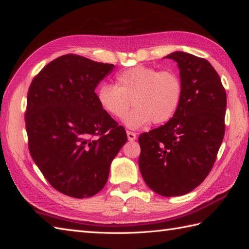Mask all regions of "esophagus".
I'll return each instance as SVG.
<instances>
[{"label":"esophagus","instance_id":"esophagus-1","mask_svg":"<svg viewBox=\"0 0 249 249\" xmlns=\"http://www.w3.org/2000/svg\"><path fill=\"white\" fill-rule=\"evenodd\" d=\"M126 134H127V138H128L129 141H134L136 139V134L133 133V131L127 130V133H126Z\"/></svg>","mask_w":249,"mask_h":249}]
</instances>
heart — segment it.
I'll list each match as a JSON object with an SVG mask.
<instances>
[{
  "label": "heart",
  "instance_id": "obj_1",
  "mask_svg": "<svg viewBox=\"0 0 249 249\" xmlns=\"http://www.w3.org/2000/svg\"><path fill=\"white\" fill-rule=\"evenodd\" d=\"M97 98L102 110L115 119L123 118L133 104L135 109L124 119L129 128L142 127L151 121L160 125L176 114L182 98V82L174 71L135 66L118 73L115 85L102 84Z\"/></svg>",
  "mask_w": 249,
  "mask_h": 249
}]
</instances>
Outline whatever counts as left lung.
I'll return each mask as SVG.
<instances>
[{"label": "left lung", "instance_id": "left-lung-1", "mask_svg": "<svg viewBox=\"0 0 249 249\" xmlns=\"http://www.w3.org/2000/svg\"><path fill=\"white\" fill-rule=\"evenodd\" d=\"M165 58L178 63L182 98L166 124L139 136V168L155 193L179 196L199 186L215 164L225 136L227 95L204 58L183 52Z\"/></svg>", "mask_w": 249, "mask_h": 249}]
</instances>
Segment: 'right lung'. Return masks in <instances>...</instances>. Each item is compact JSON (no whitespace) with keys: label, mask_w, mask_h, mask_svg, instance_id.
Returning <instances> with one entry per match:
<instances>
[{"label":"right lung","mask_w":249,"mask_h":249,"mask_svg":"<svg viewBox=\"0 0 249 249\" xmlns=\"http://www.w3.org/2000/svg\"><path fill=\"white\" fill-rule=\"evenodd\" d=\"M113 67L68 53L44 67L29 87V151L51 186L68 196L98 193L127 141L123 126L102 110L95 92Z\"/></svg>","instance_id":"add662e5"}]
</instances>
